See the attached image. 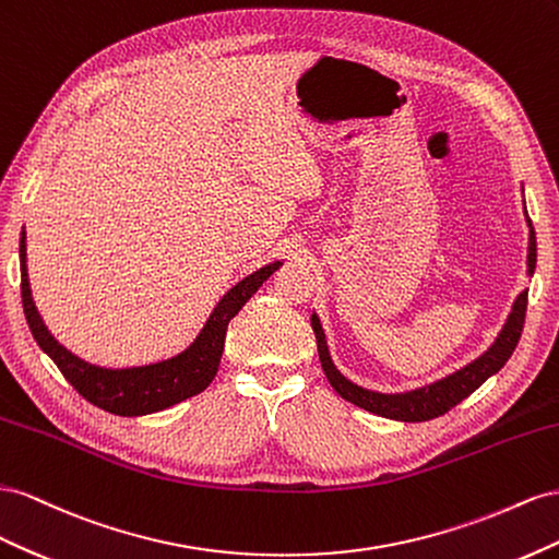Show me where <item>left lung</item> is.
I'll return each mask as SVG.
<instances>
[{"label": "left lung", "mask_w": 559, "mask_h": 559, "mask_svg": "<svg viewBox=\"0 0 559 559\" xmlns=\"http://www.w3.org/2000/svg\"><path fill=\"white\" fill-rule=\"evenodd\" d=\"M524 191V189H522ZM524 215H527V209H524ZM527 227H530V246H527V276H534L536 269V234L532 227V219L527 215ZM527 295L530 290H522L518 299L513 301V309H510L506 323L499 332V337L493 340V344L485 350L483 356H477L471 360L464 368H459L456 372L442 377L438 381H430L426 386L412 389V391H401V393H381L354 384V381L346 379L337 365L332 362L330 348L325 332L321 325V318L313 311L311 313V328L316 334V344H318V358H321L323 372L332 389L337 391L344 401L354 403L362 409H368L377 417H386L395 421H428L436 419L440 414L450 412L456 407L464 397H468L475 389H480L485 381L497 374L508 358L513 356V350L520 342V334L524 328V313H527Z\"/></svg>", "instance_id": "obj_1"}]
</instances>
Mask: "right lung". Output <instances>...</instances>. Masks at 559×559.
<instances>
[{
    "label": "right lung",
    "mask_w": 559,
    "mask_h": 559,
    "mask_svg": "<svg viewBox=\"0 0 559 559\" xmlns=\"http://www.w3.org/2000/svg\"><path fill=\"white\" fill-rule=\"evenodd\" d=\"M25 238L27 236L23 227L21 295L32 337H35L44 354L58 365L62 377L79 391V395H84L95 407L119 414V417H142V414L162 412L187 401L191 395L201 393L203 389H209V384L217 374L222 350H225L229 321L243 309L246 301L260 290V285L283 264L281 260L269 262L258 271H252L243 281H238L234 288H229L225 297L217 301L209 316V321H205V325L197 334V340L185 350H180V354L147 365H131V368H105V365H95L72 354V350L62 346L53 337L51 330L46 328L29 290Z\"/></svg>",
    "instance_id": "add662e5"
}]
</instances>
